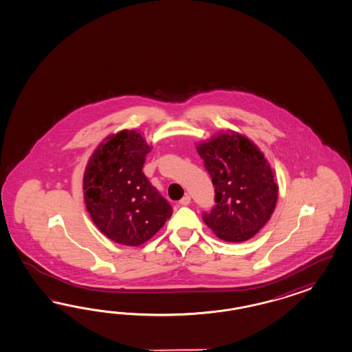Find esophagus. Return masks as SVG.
<instances>
[{"label":"esophagus","mask_w":352,"mask_h":352,"mask_svg":"<svg viewBox=\"0 0 352 352\" xmlns=\"http://www.w3.org/2000/svg\"><path fill=\"white\" fill-rule=\"evenodd\" d=\"M190 202V195H184L183 196V199L179 201V204H181L182 206H187L188 204Z\"/></svg>","instance_id":"1"}]
</instances>
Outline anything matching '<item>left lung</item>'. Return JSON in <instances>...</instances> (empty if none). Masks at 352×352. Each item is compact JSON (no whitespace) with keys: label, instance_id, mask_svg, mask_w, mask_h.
Instances as JSON below:
<instances>
[{"label":"left lung","instance_id":"8db88e82","mask_svg":"<svg viewBox=\"0 0 352 352\" xmlns=\"http://www.w3.org/2000/svg\"><path fill=\"white\" fill-rule=\"evenodd\" d=\"M197 151L215 188V206L202 212L205 224L227 242L254 237L272 217L278 199L264 155L237 133L219 134Z\"/></svg>","mask_w":352,"mask_h":352}]
</instances>
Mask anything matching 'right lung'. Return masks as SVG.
<instances>
[{"instance_id": "right-lung-1", "label": "right lung", "mask_w": 352, "mask_h": 352, "mask_svg": "<svg viewBox=\"0 0 352 352\" xmlns=\"http://www.w3.org/2000/svg\"><path fill=\"white\" fill-rule=\"evenodd\" d=\"M150 146L134 131L101 143L87 165L83 188L87 210L106 237L125 246L148 241L173 208L143 174Z\"/></svg>"}]
</instances>
